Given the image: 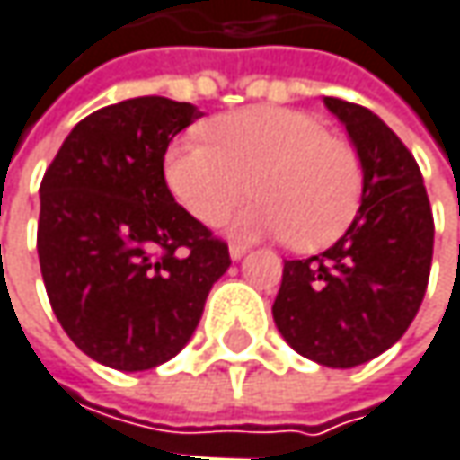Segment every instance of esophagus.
Instances as JSON below:
<instances>
[{"label": "esophagus", "mask_w": 460, "mask_h": 460, "mask_svg": "<svg viewBox=\"0 0 460 460\" xmlns=\"http://www.w3.org/2000/svg\"><path fill=\"white\" fill-rule=\"evenodd\" d=\"M244 252H247V244H239V242H234L229 247V255L234 261H239V258H244Z\"/></svg>", "instance_id": "1"}]
</instances>
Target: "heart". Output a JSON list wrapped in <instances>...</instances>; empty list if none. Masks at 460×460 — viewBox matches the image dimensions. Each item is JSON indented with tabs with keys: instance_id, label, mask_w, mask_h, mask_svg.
I'll return each instance as SVG.
<instances>
[{
	"instance_id": "obj_1",
	"label": "heart",
	"mask_w": 460,
	"mask_h": 460,
	"mask_svg": "<svg viewBox=\"0 0 460 460\" xmlns=\"http://www.w3.org/2000/svg\"><path fill=\"white\" fill-rule=\"evenodd\" d=\"M208 137L176 139L163 160L165 184L197 221L221 224L255 187L261 199L231 224L239 236L276 234L297 250H321L353 224L363 160L311 112L244 107L210 120Z\"/></svg>"
}]
</instances>
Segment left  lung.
I'll list each match as a JSON object with an SVG mask.
<instances>
[{"instance_id":"8db88e82","label":"left lung","mask_w":460,"mask_h":460,"mask_svg":"<svg viewBox=\"0 0 460 460\" xmlns=\"http://www.w3.org/2000/svg\"><path fill=\"white\" fill-rule=\"evenodd\" d=\"M363 160L358 216L326 252L284 261L273 321L300 355L353 368L405 334L427 292L435 218L419 163L371 110L326 97Z\"/></svg>"}]
</instances>
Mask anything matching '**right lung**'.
Instances as JSON below:
<instances>
[{"label":"right lung","mask_w":460,"mask_h":460,"mask_svg":"<svg viewBox=\"0 0 460 460\" xmlns=\"http://www.w3.org/2000/svg\"><path fill=\"white\" fill-rule=\"evenodd\" d=\"M202 112L137 97L86 115L41 179L49 305L78 350L118 371L171 360L194 334L229 244L173 199L163 160Z\"/></svg>","instance_id":"1"}]
</instances>
